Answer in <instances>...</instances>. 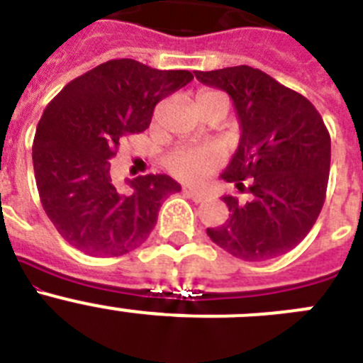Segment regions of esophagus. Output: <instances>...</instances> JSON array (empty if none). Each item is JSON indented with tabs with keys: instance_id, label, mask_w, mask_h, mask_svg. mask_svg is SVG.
<instances>
[{
	"instance_id": "esophagus-1",
	"label": "esophagus",
	"mask_w": 363,
	"mask_h": 363,
	"mask_svg": "<svg viewBox=\"0 0 363 363\" xmlns=\"http://www.w3.org/2000/svg\"><path fill=\"white\" fill-rule=\"evenodd\" d=\"M185 194H187V198H191L192 201H196V203H201V201L207 198V194L205 192H198V191H184Z\"/></svg>"
}]
</instances>
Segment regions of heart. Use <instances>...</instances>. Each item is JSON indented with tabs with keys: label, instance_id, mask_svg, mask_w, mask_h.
Returning a JSON list of instances; mask_svg holds the SVG:
<instances>
[{
	"label": "heart",
	"instance_id": "obj_1",
	"mask_svg": "<svg viewBox=\"0 0 363 363\" xmlns=\"http://www.w3.org/2000/svg\"><path fill=\"white\" fill-rule=\"evenodd\" d=\"M209 105H221L229 111V98L220 91L205 89L196 96V107L201 108ZM165 167L174 178L185 184L198 185L220 167V156L216 150L207 147H178L165 158Z\"/></svg>",
	"mask_w": 363,
	"mask_h": 363
}]
</instances>
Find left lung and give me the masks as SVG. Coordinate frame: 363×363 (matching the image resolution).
<instances>
[{
	"label": "left lung",
	"instance_id": "8db88e82",
	"mask_svg": "<svg viewBox=\"0 0 363 363\" xmlns=\"http://www.w3.org/2000/svg\"><path fill=\"white\" fill-rule=\"evenodd\" d=\"M194 74L233 98L242 129L221 178L245 198L223 196L229 218L207 234L236 258H278L306 238L322 211L331 167L329 130L306 96L259 69Z\"/></svg>",
	"mask_w": 363,
	"mask_h": 363
}]
</instances>
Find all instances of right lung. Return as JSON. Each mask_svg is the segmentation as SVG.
Here are the masks:
<instances>
[{
  "instance_id": "add662e5",
  "label": "right lung",
  "mask_w": 363,
  "mask_h": 363,
  "mask_svg": "<svg viewBox=\"0 0 363 363\" xmlns=\"http://www.w3.org/2000/svg\"><path fill=\"white\" fill-rule=\"evenodd\" d=\"M192 78L189 70L111 60L67 83L47 105L32 145L34 176L45 213L74 249L112 258L149 238L163 200L182 187L171 176L147 174L120 192L111 160L121 138L143 133L154 107Z\"/></svg>"
}]
</instances>
